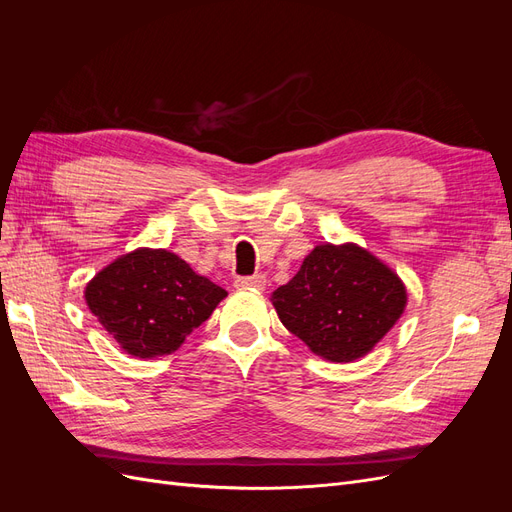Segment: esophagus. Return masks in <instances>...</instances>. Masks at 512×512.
Returning <instances> with one entry per match:
<instances>
[{
    "label": "esophagus",
    "instance_id": "34e87169",
    "mask_svg": "<svg viewBox=\"0 0 512 512\" xmlns=\"http://www.w3.org/2000/svg\"><path fill=\"white\" fill-rule=\"evenodd\" d=\"M237 288H252V290H265L267 277L265 275H250V277H237L235 280Z\"/></svg>",
    "mask_w": 512,
    "mask_h": 512
}]
</instances>
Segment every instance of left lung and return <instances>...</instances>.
<instances>
[{
  "label": "left lung",
  "instance_id": "1",
  "mask_svg": "<svg viewBox=\"0 0 512 512\" xmlns=\"http://www.w3.org/2000/svg\"><path fill=\"white\" fill-rule=\"evenodd\" d=\"M284 327L322 359H361L406 309V286L356 243L316 245L297 275L271 294Z\"/></svg>",
  "mask_w": 512,
  "mask_h": 512
}]
</instances>
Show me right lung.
I'll return each mask as SVG.
<instances>
[{
  "label": "right lung",
  "mask_w": 512,
  "mask_h": 512,
  "mask_svg": "<svg viewBox=\"0 0 512 512\" xmlns=\"http://www.w3.org/2000/svg\"><path fill=\"white\" fill-rule=\"evenodd\" d=\"M224 297L177 254L149 247L119 256L85 288L91 314L138 359L175 352Z\"/></svg>",
  "instance_id": "right-lung-1"
}]
</instances>
